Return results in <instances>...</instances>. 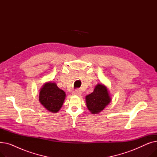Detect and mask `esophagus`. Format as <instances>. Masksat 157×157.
<instances>
[{"instance_id": "34e87169", "label": "esophagus", "mask_w": 157, "mask_h": 157, "mask_svg": "<svg viewBox=\"0 0 157 157\" xmlns=\"http://www.w3.org/2000/svg\"><path fill=\"white\" fill-rule=\"evenodd\" d=\"M72 94L75 95H80L81 94V92L80 91V90L76 89V90H74V91H73Z\"/></svg>"}]
</instances>
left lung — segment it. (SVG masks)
I'll use <instances>...</instances> for the list:
<instances>
[{
	"mask_svg": "<svg viewBox=\"0 0 157 157\" xmlns=\"http://www.w3.org/2000/svg\"><path fill=\"white\" fill-rule=\"evenodd\" d=\"M110 101L108 89L102 84H98L94 92L86 97V106L92 114L100 113Z\"/></svg>",
	"mask_w": 157,
	"mask_h": 157,
	"instance_id": "1",
	"label": "left lung"
}]
</instances>
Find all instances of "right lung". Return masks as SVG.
<instances>
[{
	"label": "right lung",
	"mask_w": 157,
	"mask_h": 157,
	"mask_svg": "<svg viewBox=\"0 0 157 157\" xmlns=\"http://www.w3.org/2000/svg\"><path fill=\"white\" fill-rule=\"evenodd\" d=\"M65 94L55 83H47L40 89L39 101L49 111L57 113L61 108Z\"/></svg>",
	"instance_id": "1"
}]
</instances>
